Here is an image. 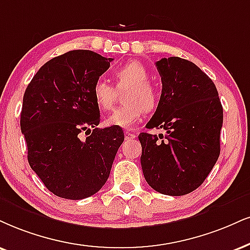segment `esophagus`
Returning a JSON list of instances; mask_svg holds the SVG:
<instances>
[{
    "label": "esophagus",
    "mask_w": 250,
    "mask_h": 250,
    "mask_svg": "<svg viewBox=\"0 0 250 250\" xmlns=\"http://www.w3.org/2000/svg\"><path fill=\"white\" fill-rule=\"evenodd\" d=\"M124 135H125L126 140H133V139H135V137H137V135H135L134 133H132V132H130V131H126Z\"/></svg>",
    "instance_id": "obj_1"
}]
</instances>
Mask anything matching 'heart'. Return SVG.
Wrapping results in <instances>:
<instances>
[{"label": "heart", "instance_id": "1", "mask_svg": "<svg viewBox=\"0 0 250 250\" xmlns=\"http://www.w3.org/2000/svg\"><path fill=\"white\" fill-rule=\"evenodd\" d=\"M115 89L105 80L100 79L92 87V97L101 110H110L118 96V91L127 90L124 94L122 106L117 107L107 117L106 124L122 128H132L144 115L145 110L150 111L156 106L159 94L155 87L148 81L149 73L143 63L131 60L113 72Z\"/></svg>", "mask_w": 250, "mask_h": 250}]
</instances>
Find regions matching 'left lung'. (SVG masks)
<instances>
[{"label":"left lung","mask_w":250,"mask_h":250,"mask_svg":"<svg viewBox=\"0 0 250 250\" xmlns=\"http://www.w3.org/2000/svg\"><path fill=\"white\" fill-rule=\"evenodd\" d=\"M156 64L162 81L158 107L139 134L147 183L163 195L183 196L202 186L220 154L223 106L214 83L199 67L178 57Z\"/></svg>","instance_id":"obj_1"}]
</instances>
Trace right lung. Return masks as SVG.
<instances>
[{
	"instance_id": "1",
	"label": "right lung",
	"mask_w": 250,
	"mask_h": 250,
	"mask_svg": "<svg viewBox=\"0 0 250 250\" xmlns=\"http://www.w3.org/2000/svg\"><path fill=\"white\" fill-rule=\"evenodd\" d=\"M112 60L69 51L42 66L24 92L21 130L29 165L61 198L83 199L100 191L124 141L122 127H97L100 107L92 97L95 82ZM82 130L89 134L83 141Z\"/></svg>"
}]
</instances>
